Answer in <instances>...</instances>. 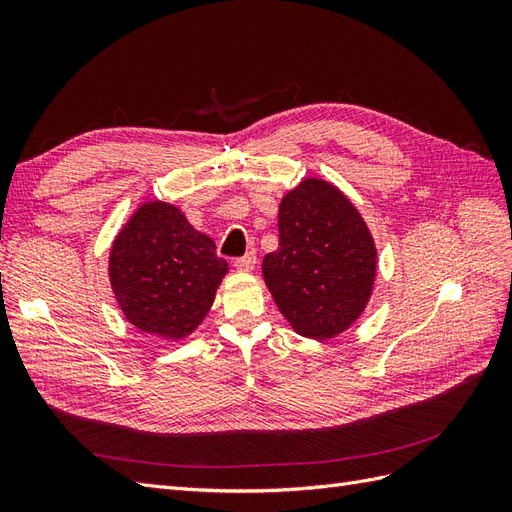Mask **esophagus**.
I'll return each instance as SVG.
<instances>
[{
	"label": "esophagus",
	"mask_w": 512,
	"mask_h": 512,
	"mask_svg": "<svg viewBox=\"0 0 512 512\" xmlns=\"http://www.w3.org/2000/svg\"><path fill=\"white\" fill-rule=\"evenodd\" d=\"M235 267L239 271H252L256 267V254L254 252H247L241 258H235Z\"/></svg>",
	"instance_id": "34e87169"
}]
</instances>
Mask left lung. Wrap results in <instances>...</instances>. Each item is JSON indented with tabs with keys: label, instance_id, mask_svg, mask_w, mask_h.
Wrapping results in <instances>:
<instances>
[{
	"label": "left lung",
	"instance_id": "left-lung-1",
	"mask_svg": "<svg viewBox=\"0 0 512 512\" xmlns=\"http://www.w3.org/2000/svg\"><path fill=\"white\" fill-rule=\"evenodd\" d=\"M280 247L262 275L292 329L331 339L363 314L376 277V245L361 213L335 185L305 179L277 215Z\"/></svg>",
	"mask_w": 512,
	"mask_h": 512
}]
</instances>
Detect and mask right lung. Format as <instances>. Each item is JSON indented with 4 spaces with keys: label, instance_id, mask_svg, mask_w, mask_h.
I'll return each mask as SVG.
<instances>
[{
    "label": "right lung",
    "instance_id": "add662e5",
    "mask_svg": "<svg viewBox=\"0 0 512 512\" xmlns=\"http://www.w3.org/2000/svg\"><path fill=\"white\" fill-rule=\"evenodd\" d=\"M226 271L213 239L160 200L132 215L108 260L121 312L134 327L168 339H181L203 322Z\"/></svg>",
    "mask_w": 512,
    "mask_h": 512
}]
</instances>
